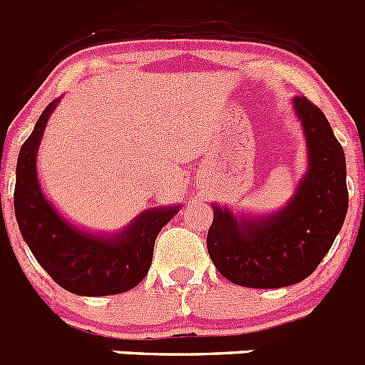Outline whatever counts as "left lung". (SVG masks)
Listing matches in <instances>:
<instances>
[{
    "mask_svg": "<svg viewBox=\"0 0 365 365\" xmlns=\"http://www.w3.org/2000/svg\"><path fill=\"white\" fill-rule=\"evenodd\" d=\"M292 111L307 144V172L292 197L267 215H245L212 205L206 247L215 269L232 283L279 289L303 282L320 265L346 221V155L320 108L305 96Z\"/></svg>",
    "mask_w": 365,
    "mask_h": 365,
    "instance_id": "obj_1",
    "label": "left lung"
}]
</instances>
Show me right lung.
I'll list each match as a JSON object with an SVG mask.
<instances>
[{"instance_id":"obj_1","label":"right lung","mask_w":365,"mask_h":365,"mask_svg":"<svg viewBox=\"0 0 365 365\" xmlns=\"http://www.w3.org/2000/svg\"><path fill=\"white\" fill-rule=\"evenodd\" d=\"M62 98L53 100L24 143L16 164V221L32 256L51 278L78 296H111L143 282L153 259L155 240L180 206L143 212L117 234L74 227L45 197L36 170L45 125Z\"/></svg>"}]
</instances>
